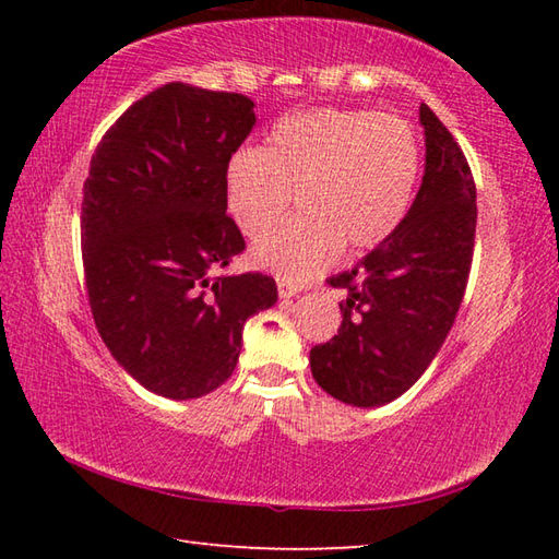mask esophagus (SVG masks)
<instances>
[{
  "instance_id": "34e87169",
  "label": "esophagus",
  "mask_w": 559,
  "mask_h": 559,
  "mask_svg": "<svg viewBox=\"0 0 559 559\" xmlns=\"http://www.w3.org/2000/svg\"><path fill=\"white\" fill-rule=\"evenodd\" d=\"M300 293V286H296V283H288V281H278V296L283 300H288L293 296H298Z\"/></svg>"
}]
</instances>
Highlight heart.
<instances>
[{
	"mask_svg": "<svg viewBox=\"0 0 559 559\" xmlns=\"http://www.w3.org/2000/svg\"><path fill=\"white\" fill-rule=\"evenodd\" d=\"M421 145L409 122L372 110L320 108L281 118L266 147H243L226 167L236 224L261 236L299 194L301 216L253 246V263L302 283L340 249L365 251L390 239L409 210Z\"/></svg>",
	"mask_w": 559,
	"mask_h": 559,
	"instance_id": "obj_1",
	"label": "heart"
}]
</instances>
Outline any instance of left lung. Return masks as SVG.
Returning a JSON list of instances; mask_svg holds the SVG:
<instances>
[{
    "label": "left lung",
    "mask_w": 559,
    "mask_h": 559,
    "mask_svg": "<svg viewBox=\"0 0 559 559\" xmlns=\"http://www.w3.org/2000/svg\"><path fill=\"white\" fill-rule=\"evenodd\" d=\"M427 169L390 239L328 283L345 293L343 323L310 349L316 382L353 406H380L437 357L466 293L476 241V182L461 145L427 103Z\"/></svg>",
    "instance_id": "obj_1"
}]
</instances>
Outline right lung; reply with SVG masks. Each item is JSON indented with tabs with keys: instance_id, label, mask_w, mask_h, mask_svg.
Wrapping results in <instances>:
<instances>
[{
	"instance_id": "obj_1",
	"label": "right lung",
	"mask_w": 559,
	"mask_h": 559,
	"mask_svg": "<svg viewBox=\"0 0 559 559\" xmlns=\"http://www.w3.org/2000/svg\"><path fill=\"white\" fill-rule=\"evenodd\" d=\"M257 126L241 93L165 83L112 122L83 185L91 313L145 390L197 400L229 380L243 323L278 298L263 273H222L246 249L226 167Z\"/></svg>"
}]
</instances>
